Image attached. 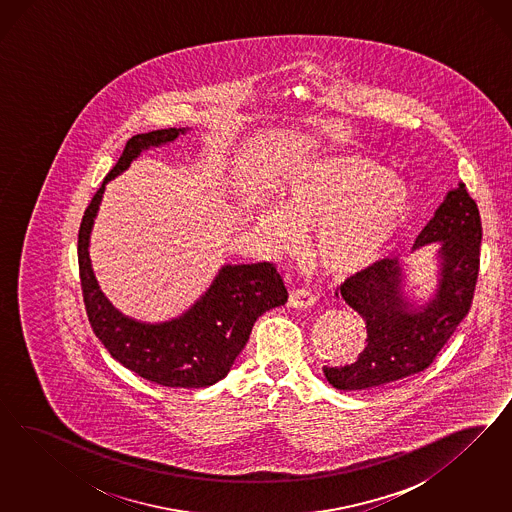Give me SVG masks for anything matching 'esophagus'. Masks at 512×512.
Listing matches in <instances>:
<instances>
[{
	"label": "esophagus",
	"mask_w": 512,
	"mask_h": 512,
	"mask_svg": "<svg viewBox=\"0 0 512 512\" xmlns=\"http://www.w3.org/2000/svg\"><path fill=\"white\" fill-rule=\"evenodd\" d=\"M315 302H317L315 295L304 287H295L289 291V300H287L289 308H310Z\"/></svg>",
	"instance_id": "1"
}]
</instances>
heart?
<instances>
[{
    "label": "heart",
    "instance_id": "heart-1",
    "mask_svg": "<svg viewBox=\"0 0 512 512\" xmlns=\"http://www.w3.org/2000/svg\"><path fill=\"white\" fill-rule=\"evenodd\" d=\"M413 216L411 189L370 157L334 155L296 171L279 206H263L257 227L278 253H293L315 231L311 255L334 276L379 263Z\"/></svg>",
    "mask_w": 512,
    "mask_h": 512
}]
</instances>
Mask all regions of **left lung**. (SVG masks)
Instances as JSON below:
<instances>
[{"label":"left lung","mask_w":512,"mask_h":512,"mask_svg":"<svg viewBox=\"0 0 512 512\" xmlns=\"http://www.w3.org/2000/svg\"><path fill=\"white\" fill-rule=\"evenodd\" d=\"M481 240L479 208L458 182L411 249L434 244V293L415 300L407 289L409 264L400 259H383L347 279L341 298L364 319L368 338L353 364L323 368L326 381L338 390H375L424 372L471 308Z\"/></svg>","instance_id":"obj_1"}]
</instances>
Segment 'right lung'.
<instances>
[{
	"label": "right lung",
	"mask_w": 512,
	"mask_h": 512,
	"mask_svg": "<svg viewBox=\"0 0 512 512\" xmlns=\"http://www.w3.org/2000/svg\"><path fill=\"white\" fill-rule=\"evenodd\" d=\"M187 131V127H169L127 140L124 154L82 217L78 268L90 325L112 358L163 387L206 388L231 372L264 311L287 302V289L274 264H223L189 310L163 323H146L112 306L97 283L90 259L93 223L110 180L127 171L142 152L171 144Z\"/></svg>",
	"instance_id": "add662e5"
}]
</instances>
